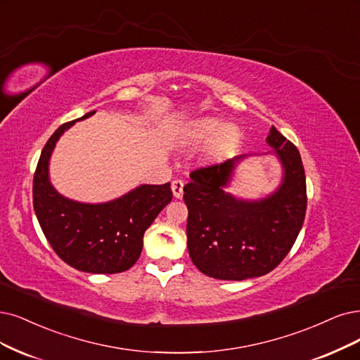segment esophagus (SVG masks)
<instances>
[{
	"label": "esophagus",
	"instance_id": "esophagus-1",
	"mask_svg": "<svg viewBox=\"0 0 360 360\" xmlns=\"http://www.w3.org/2000/svg\"><path fill=\"white\" fill-rule=\"evenodd\" d=\"M172 191H173V195H175L176 198H181L182 193H184V181H181V179L172 181Z\"/></svg>",
	"mask_w": 360,
	"mask_h": 360
}]
</instances>
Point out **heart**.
<instances>
[{"label":"heart","instance_id":"1","mask_svg":"<svg viewBox=\"0 0 360 360\" xmlns=\"http://www.w3.org/2000/svg\"><path fill=\"white\" fill-rule=\"evenodd\" d=\"M218 133V136L215 139V148L217 150H224L234 141L237 136V127L234 124H225L219 118L214 117H206L197 120L191 124L190 129V136L195 142H203L210 139L212 136H215Z\"/></svg>","mask_w":360,"mask_h":360}]
</instances>
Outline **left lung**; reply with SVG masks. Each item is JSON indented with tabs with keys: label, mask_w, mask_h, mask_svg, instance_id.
I'll use <instances>...</instances> for the list:
<instances>
[{
	"label": "left lung",
	"mask_w": 360,
	"mask_h": 360,
	"mask_svg": "<svg viewBox=\"0 0 360 360\" xmlns=\"http://www.w3.org/2000/svg\"><path fill=\"white\" fill-rule=\"evenodd\" d=\"M267 143L283 172L271 194L246 200L225 190L248 154L193 170L184 187L188 252L195 267L209 277L246 281L267 274L283 261L300 234L307 209L301 155L274 126Z\"/></svg>",
	"instance_id": "obj_1"
}]
</instances>
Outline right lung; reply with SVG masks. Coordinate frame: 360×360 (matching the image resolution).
<instances>
[{
	"label": "right lung",
	"mask_w": 360,
	"mask_h": 360,
	"mask_svg": "<svg viewBox=\"0 0 360 360\" xmlns=\"http://www.w3.org/2000/svg\"><path fill=\"white\" fill-rule=\"evenodd\" d=\"M62 124L47 141L34 175V210L47 242L71 267L91 274L129 270L142 252L143 233L172 200L170 182L142 184L105 203L71 200L50 182L49 165L56 142L75 122Z\"/></svg>",
	"instance_id": "1"
}]
</instances>
